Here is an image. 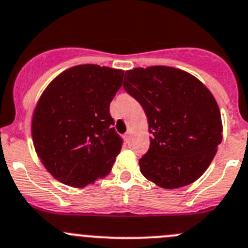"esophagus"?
Listing matches in <instances>:
<instances>
[{
  "mask_svg": "<svg viewBox=\"0 0 248 248\" xmlns=\"http://www.w3.org/2000/svg\"><path fill=\"white\" fill-rule=\"evenodd\" d=\"M124 139H125L126 142H128L129 140H130V133H129V131H128V133L124 134Z\"/></svg>",
  "mask_w": 248,
  "mask_h": 248,
  "instance_id": "esophagus-1",
  "label": "esophagus"
}]
</instances>
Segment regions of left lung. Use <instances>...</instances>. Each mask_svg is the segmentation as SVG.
I'll list each match as a JSON object with an SVG mask.
<instances>
[{
    "label": "left lung",
    "instance_id": "left-lung-1",
    "mask_svg": "<svg viewBox=\"0 0 248 248\" xmlns=\"http://www.w3.org/2000/svg\"><path fill=\"white\" fill-rule=\"evenodd\" d=\"M124 90L141 104L150 147L141 173L158 187L190 185L205 172L222 140L220 110L210 91L192 75L169 66L125 72Z\"/></svg>",
    "mask_w": 248,
    "mask_h": 248
}]
</instances>
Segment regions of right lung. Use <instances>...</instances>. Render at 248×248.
I'll list each match as a JSON object with an SVG mask.
<instances>
[{"label": "right lung", "instance_id": "right-lung-1", "mask_svg": "<svg viewBox=\"0 0 248 248\" xmlns=\"http://www.w3.org/2000/svg\"><path fill=\"white\" fill-rule=\"evenodd\" d=\"M124 71L79 65L59 75L34 110L31 135L38 156L58 181L86 187L110 172L123 146L109 104Z\"/></svg>", "mask_w": 248, "mask_h": 248}]
</instances>
